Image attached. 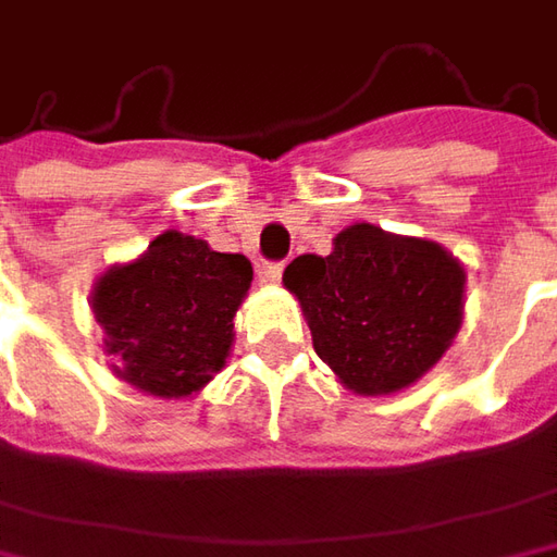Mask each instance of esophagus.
Here are the masks:
<instances>
[{"label": "esophagus", "instance_id": "1", "mask_svg": "<svg viewBox=\"0 0 557 557\" xmlns=\"http://www.w3.org/2000/svg\"><path fill=\"white\" fill-rule=\"evenodd\" d=\"M283 277V261H261L258 264V280L261 283H277Z\"/></svg>", "mask_w": 557, "mask_h": 557}]
</instances>
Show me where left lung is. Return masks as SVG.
<instances>
[{
  "label": "left lung",
  "mask_w": 557,
  "mask_h": 557,
  "mask_svg": "<svg viewBox=\"0 0 557 557\" xmlns=\"http://www.w3.org/2000/svg\"><path fill=\"white\" fill-rule=\"evenodd\" d=\"M283 283L314 351L349 389L386 396L426 374L461 326L465 271L436 243L351 224L330 255H299Z\"/></svg>",
  "instance_id": "obj_1"
}]
</instances>
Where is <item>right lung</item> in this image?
Returning <instances> with one entry per match:
<instances>
[{"label":"right lung","mask_w":557,"mask_h":557,"mask_svg":"<svg viewBox=\"0 0 557 557\" xmlns=\"http://www.w3.org/2000/svg\"><path fill=\"white\" fill-rule=\"evenodd\" d=\"M249 283L246 255L211 252L196 236L161 233L149 252L111 268L92 293L114 374L164 399L206 386L224 368Z\"/></svg>","instance_id":"add662e5"}]
</instances>
